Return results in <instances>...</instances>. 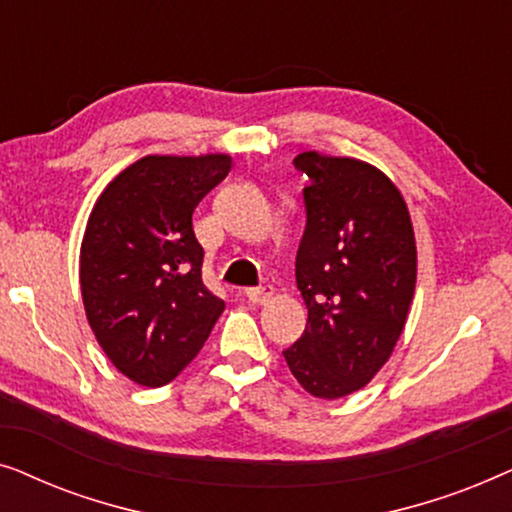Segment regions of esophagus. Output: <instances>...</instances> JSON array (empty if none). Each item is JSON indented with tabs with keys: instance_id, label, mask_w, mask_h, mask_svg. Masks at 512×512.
Segmentation results:
<instances>
[{
	"instance_id": "esophagus-1",
	"label": "esophagus",
	"mask_w": 512,
	"mask_h": 512,
	"mask_svg": "<svg viewBox=\"0 0 512 512\" xmlns=\"http://www.w3.org/2000/svg\"><path fill=\"white\" fill-rule=\"evenodd\" d=\"M244 296H247L249 303L265 305V303H270L272 296H275V289H272V286H258V289L244 291Z\"/></svg>"
}]
</instances>
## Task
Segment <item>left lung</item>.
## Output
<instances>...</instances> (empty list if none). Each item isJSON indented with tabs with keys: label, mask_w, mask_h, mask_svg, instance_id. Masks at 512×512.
I'll return each mask as SVG.
<instances>
[{
	"label": "left lung",
	"mask_w": 512,
	"mask_h": 512,
	"mask_svg": "<svg viewBox=\"0 0 512 512\" xmlns=\"http://www.w3.org/2000/svg\"><path fill=\"white\" fill-rule=\"evenodd\" d=\"M293 163L310 177L296 256L307 326L284 359L307 394L335 401L394 354L415 296V230L401 191L366 160L305 151Z\"/></svg>",
	"instance_id": "8db88e82"
}]
</instances>
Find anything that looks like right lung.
Masks as SVG:
<instances>
[{
  "instance_id": "1",
  "label": "right lung",
  "mask_w": 512,
  "mask_h": 512,
  "mask_svg": "<svg viewBox=\"0 0 512 512\" xmlns=\"http://www.w3.org/2000/svg\"><path fill=\"white\" fill-rule=\"evenodd\" d=\"M230 165L228 153L144 156L109 181L88 216L79 256L88 324L142 387L174 380L226 310L202 284L193 212Z\"/></svg>"
}]
</instances>
